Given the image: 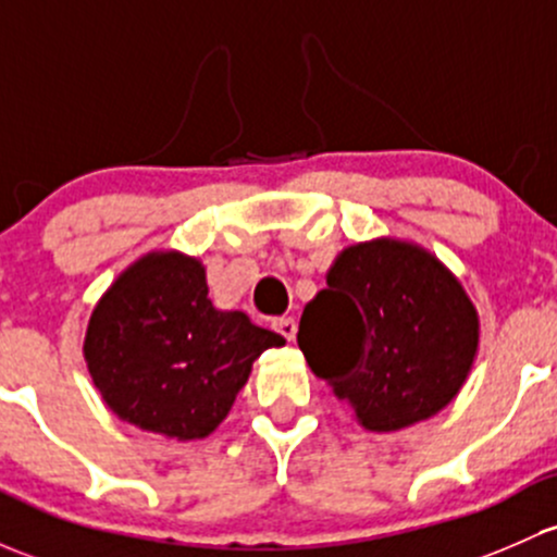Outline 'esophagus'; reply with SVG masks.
<instances>
[{"label": "esophagus", "instance_id": "esophagus-1", "mask_svg": "<svg viewBox=\"0 0 557 557\" xmlns=\"http://www.w3.org/2000/svg\"><path fill=\"white\" fill-rule=\"evenodd\" d=\"M272 327H274V331H277L283 338H288V342H294V336H296V320H294V318H280V320H274Z\"/></svg>", "mask_w": 557, "mask_h": 557}]
</instances>
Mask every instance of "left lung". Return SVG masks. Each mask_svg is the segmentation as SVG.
I'll return each mask as SVG.
<instances>
[{"label": "left lung", "instance_id": "1", "mask_svg": "<svg viewBox=\"0 0 557 557\" xmlns=\"http://www.w3.org/2000/svg\"><path fill=\"white\" fill-rule=\"evenodd\" d=\"M325 283L304 307L298 349L357 424L406 430L459 395L480 320L437 256L408 239H368L336 256Z\"/></svg>", "mask_w": 557, "mask_h": 557}]
</instances>
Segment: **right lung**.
<instances>
[{"instance_id":"right-lung-1","label":"right lung","mask_w":557,"mask_h":557,"mask_svg":"<svg viewBox=\"0 0 557 557\" xmlns=\"http://www.w3.org/2000/svg\"><path fill=\"white\" fill-rule=\"evenodd\" d=\"M283 344L245 312L213 307L200 259L151 250L96 304L82 349L92 384L122 421L202 441L232 411L256 357Z\"/></svg>"}]
</instances>
